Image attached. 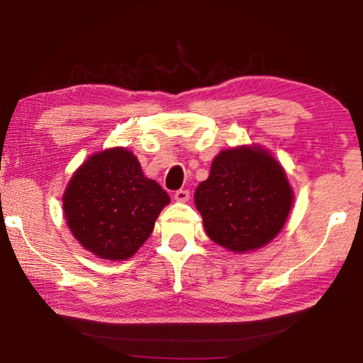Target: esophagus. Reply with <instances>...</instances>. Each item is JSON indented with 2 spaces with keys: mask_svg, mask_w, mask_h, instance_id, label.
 Masks as SVG:
<instances>
[{
  "mask_svg": "<svg viewBox=\"0 0 363 363\" xmlns=\"http://www.w3.org/2000/svg\"><path fill=\"white\" fill-rule=\"evenodd\" d=\"M189 190L186 189H181V190H176L174 192V200L176 201H181V203H186V201H189Z\"/></svg>",
  "mask_w": 363,
  "mask_h": 363,
  "instance_id": "1",
  "label": "esophagus"
}]
</instances>
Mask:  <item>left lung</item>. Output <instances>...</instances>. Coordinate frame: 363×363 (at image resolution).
I'll return each mask as SVG.
<instances>
[{
  "label": "left lung",
  "mask_w": 363,
  "mask_h": 363,
  "mask_svg": "<svg viewBox=\"0 0 363 363\" xmlns=\"http://www.w3.org/2000/svg\"><path fill=\"white\" fill-rule=\"evenodd\" d=\"M194 196L208 237L235 253L275 238L293 205L280 163L261 147L247 145L220 150Z\"/></svg>",
  "instance_id": "obj_1"
}]
</instances>
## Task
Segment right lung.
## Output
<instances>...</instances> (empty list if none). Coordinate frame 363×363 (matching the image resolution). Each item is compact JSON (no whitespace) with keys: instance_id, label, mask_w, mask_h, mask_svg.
I'll return each mask as SVG.
<instances>
[{"instance_id":"obj_1","label":"right lung","mask_w":363,"mask_h":363,"mask_svg":"<svg viewBox=\"0 0 363 363\" xmlns=\"http://www.w3.org/2000/svg\"><path fill=\"white\" fill-rule=\"evenodd\" d=\"M62 201L67 225L84 250L123 261L149 238L169 195L144 176L133 152L116 147L86 160L73 173Z\"/></svg>"}]
</instances>
